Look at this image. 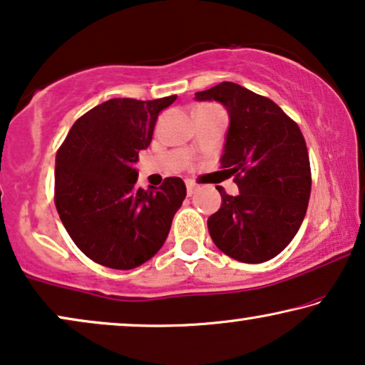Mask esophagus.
I'll use <instances>...</instances> for the list:
<instances>
[{
    "label": "esophagus",
    "mask_w": 365,
    "mask_h": 365,
    "mask_svg": "<svg viewBox=\"0 0 365 365\" xmlns=\"http://www.w3.org/2000/svg\"><path fill=\"white\" fill-rule=\"evenodd\" d=\"M186 187H187V194H189V196H192V194L196 192L197 184L192 182V181H187V182H186Z\"/></svg>",
    "instance_id": "34e87169"
}]
</instances>
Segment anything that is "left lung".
Returning <instances> with one entry per match:
<instances>
[{"label":"left lung","mask_w":365,"mask_h":365,"mask_svg":"<svg viewBox=\"0 0 365 365\" xmlns=\"http://www.w3.org/2000/svg\"><path fill=\"white\" fill-rule=\"evenodd\" d=\"M229 113L221 168L234 176L237 196L219 186L222 204L207 219L212 241L229 257L266 262L287 247L306 216L311 164L297 123L276 103L236 83L196 93Z\"/></svg>","instance_id":"8db88e82"}]
</instances>
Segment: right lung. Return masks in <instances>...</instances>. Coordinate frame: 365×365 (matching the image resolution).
Masks as SVG:
<instances>
[{"label":"right lung","mask_w":365,"mask_h":365,"mask_svg":"<svg viewBox=\"0 0 365 365\" xmlns=\"http://www.w3.org/2000/svg\"><path fill=\"white\" fill-rule=\"evenodd\" d=\"M176 98L109 99L83 114L58 149L59 219L79 251L101 266L124 271L149 261L186 197L181 178L141 189L133 168L151 144L158 114Z\"/></svg>","instance_id":"add662e5"}]
</instances>
